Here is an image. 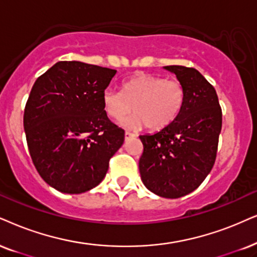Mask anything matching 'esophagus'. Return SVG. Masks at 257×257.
<instances>
[{"label":"esophagus","mask_w":257,"mask_h":257,"mask_svg":"<svg viewBox=\"0 0 257 257\" xmlns=\"http://www.w3.org/2000/svg\"><path fill=\"white\" fill-rule=\"evenodd\" d=\"M135 136H136V135L134 134V133H132V132H129V131H126V132H125V140L134 139Z\"/></svg>","instance_id":"34e87169"}]
</instances>
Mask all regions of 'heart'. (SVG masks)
<instances>
[{"label":"heart","mask_w":257,"mask_h":257,"mask_svg":"<svg viewBox=\"0 0 257 257\" xmlns=\"http://www.w3.org/2000/svg\"><path fill=\"white\" fill-rule=\"evenodd\" d=\"M103 106L113 119H126L129 126L146 125L160 131L179 116L185 102L184 86L174 79L149 73H138L122 84V92L106 89L103 92Z\"/></svg>","instance_id":"b5f03b06"}]
</instances>
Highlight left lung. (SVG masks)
Instances as JSON below:
<instances>
[{
  "instance_id": "left-lung-1",
  "label": "left lung",
  "mask_w": 257,
  "mask_h": 257,
  "mask_svg": "<svg viewBox=\"0 0 257 257\" xmlns=\"http://www.w3.org/2000/svg\"><path fill=\"white\" fill-rule=\"evenodd\" d=\"M185 90L177 118L153 135H140L139 161L146 187L164 198H180L205 180L216 161L222 129V108L216 90L193 67L171 65Z\"/></svg>"
}]
</instances>
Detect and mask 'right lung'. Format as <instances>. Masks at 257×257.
Masks as SVG:
<instances>
[{"mask_svg": "<svg viewBox=\"0 0 257 257\" xmlns=\"http://www.w3.org/2000/svg\"><path fill=\"white\" fill-rule=\"evenodd\" d=\"M117 71L58 61L35 80L25 106L26 140L38 173L64 193L96 187L124 141L110 121L103 92Z\"/></svg>", "mask_w": 257, "mask_h": 257, "instance_id": "right-lung-1", "label": "right lung"}]
</instances>
